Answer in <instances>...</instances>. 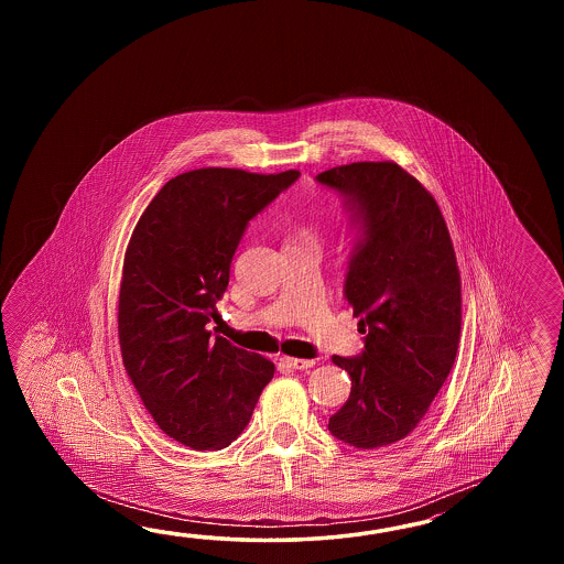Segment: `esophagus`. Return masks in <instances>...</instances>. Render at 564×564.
<instances>
[{"instance_id": "obj_1", "label": "esophagus", "mask_w": 564, "mask_h": 564, "mask_svg": "<svg viewBox=\"0 0 564 564\" xmlns=\"http://www.w3.org/2000/svg\"><path fill=\"white\" fill-rule=\"evenodd\" d=\"M282 365H286L288 369H299V371H304V369H312L314 365H316V360L314 359H294V357H282Z\"/></svg>"}]
</instances>
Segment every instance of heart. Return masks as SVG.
I'll list each match as a JSON object with an SVG mask.
<instances>
[{
	"mask_svg": "<svg viewBox=\"0 0 564 564\" xmlns=\"http://www.w3.org/2000/svg\"><path fill=\"white\" fill-rule=\"evenodd\" d=\"M318 234L312 231L311 228H299L292 234V240L290 246H312V248H318Z\"/></svg>",
	"mask_w": 564,
	"mask_h": 564,
	"instance_id": "heart-1",
	"label": "heart"
}]
</instances>
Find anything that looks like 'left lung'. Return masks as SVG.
Returning <instances> with one entry per match:
<instances>
[{"label":"left lung","mask_w":564,"mask_h":564,"mask_svg":"<svg viewBox=\"0 0 564 564\" xmlns=\"http://www.w3.org/2000/svg\"><path fill=\"white\" fill-rule=\"evenodd\" d=\"M316 180L347 195L365 234L345 280L365 350L333 357L352 387L328 430L359 449L384 447L417 427L456 362L462 280L454 243L432 193L395 161L340 165Z\"/></svg>","instance_id":"left-lung-1"}]
</instances>
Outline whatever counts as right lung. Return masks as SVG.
Masks as SVG:
<instances>
[{"instance_id":"1","label":"right lung","mask_w":564,"mask_h":564,"mask_svg":"<svg viewBox=\"0 0 564 564\" xmlns=\"http://www.w3.org/2000/svg\"><path fill=\"white\" fill-rule=\"evenodd\" d=\"M300 171L204 167L167 181L124 252L119 345L159 430L199 452L228 447L250 423L274 362L212 336L241 234Z\"/></svg>"}]
</instances>
